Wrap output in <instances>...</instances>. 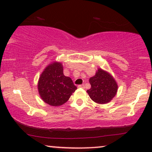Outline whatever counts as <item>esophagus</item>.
Returning <instances> with one entry per match:
<instances>
[{"label": "esophagus", "instance_id": "obj_1", "mask_svg": "<svg viewBox=\"0 0 152 152\" xmlns=\"http://www.w3.org/2000/svg\"><path fill=\"white\" fill-rule=\"evenodd\" d=\"M78 88H84L85 86H84V84H81V85H79L78 86Z\"/></svg>", "mask_w": 152, "mask_h": 152}]
</instances>
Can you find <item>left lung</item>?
I'll use <instances>...</instances> for the list:
<instances>
[{
    "label": "left lung",
    "mask_w": 152,
    "mask_h": 152,
    "mask_svg": "<svg viewBox=\"0 0 152 152\" xmlns=\"http://www.w3.org/2000/svg\"><path fill=\"white\" fill-rule=\"evenodd\" d=\"M91 88L87 93L91 99L97 104H107L112 100L118 91L115 79L109 72L98 68L96 73L90 78Z\"/></svg>",
    "instance_id": "obj_1"
}]
</instances>
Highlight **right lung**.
<instances>
[{
    "label": "right lung",
    "mask_w": 152,
    "mask_h": 152,
    "mask_svg": "<svg viewBox=\"0 0 152 152\" xmlns=\"http://www.w3.org/2000/svg\"><path fill=\"white\" fill-rule=\"evenodd\" d=\"M61 63L49 64L39 77L38 91L43 101L53 107L66 103L77 89L69 77L64 75Z\"/></svg>",
    "instance_id": "right-lung-1"
}]
</instances>
